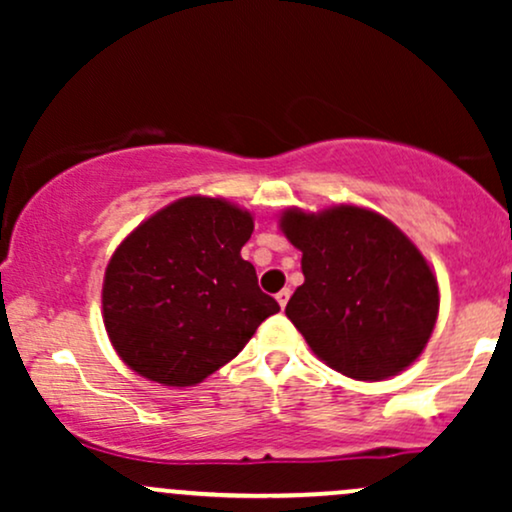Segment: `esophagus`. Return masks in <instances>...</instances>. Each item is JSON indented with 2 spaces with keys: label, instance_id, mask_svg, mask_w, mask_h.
<instances>
[{
  "label": "esophagus",
  "instance_id": "34e87169",
  "mask_svg": "<svg viewBox=\"0 0 512 512\" xmlns=\"http://www.w3.org/2000/svg\"><path fill=\"white\" fill-rule=\"evenodd\" d=\"M289 298H291V289H281L279 293H276V301H279L281 310L286 308V303H289Z\"/></svg>",
  "mask_w": 512,
  "mask_h": 512
}]
</instances>
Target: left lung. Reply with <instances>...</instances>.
<instances>
[{"label":"left lung","mask_w":512,"mask_h":512,"mask_svg":"<svg viewBox=\"0 0 512 512\" xmlns=\"http://www.w3.org/2000/svg\"><path fill=\"white\" fill-rule=\"evenodd\" d=\"M281 231L303 252L286 315L327 366L356 380L397 375L424 351L438 284L402 231L368 209H289Z\"/></svg>","instance_id":"obj_1"}]
</instances>
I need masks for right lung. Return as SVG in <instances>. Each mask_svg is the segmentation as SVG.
I'll return each mask as SVG.
<instances>
[{
  "label": "right lung",
  "instance_id": "obj_1",
  "mask_svg": "<svg viewBox=\"0 0 512 512\" xmlns=\"http://www.w3.org/2000/svg\"><path fill=\"white\" fill-rule=\"evenodd\" d=\"M252 228L248 211L223 199L185 197L127 236L105 269L103 320L129 368L197 385L279 313L240 257Z\"/></svg>",
  "mask_w": 512,
  "mask_h": 512
}]
</instances>
